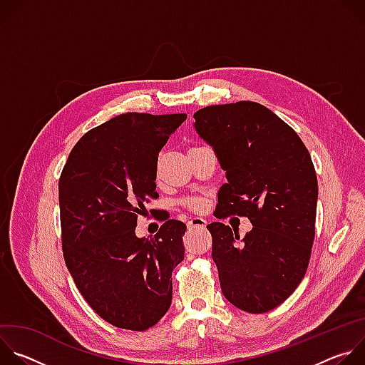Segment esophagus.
Instances as JSON below:
<instances>
[{"instance_id": "1", "label": "esophagus", "mask_w": 365, "mask_h": 365, "mask_svg": "<svg viewBox=\"0 0 365 365\" xmlns=\"http://www.w3.org/2000/svg\"><path fill=\"white\" fill-rule=\"evenodd\" d=\"M206 225V221L203 218H199V217H192L189 221H187V228L189 231L190 230H197V228H205Z\"/></svg>"}]
</instances>
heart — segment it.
<instances>
[{"label": "heart", "mask_w": 365, "mask_h": 365, "mask_svg": "<svg viewBox=\"0 0 365 365\" xmlns=\"http://www.w3.org/2000/svg\"><path fill=\"white\" fill-rule=\"evenodd\" d=\"M185 206H187L189 210L192 211H202L203 206H205V200L203 199H199V197H190L187 200H185Z\"/></svg>", "instance_id": "heart-1"}]
</instances>
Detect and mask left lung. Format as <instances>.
<instances>
[{
	"label": "left lung",
	"mask_w": 365,
	"mask_h": 365,
	"mask_svg": "<svg viewBox=\"0 0 365 365\" xmlns=\"http://www.w3.org/2000/svg\"><path fill=\"white\" fill-rule=\"evenodd\" d=\"M193 118L228 180L214 215L252 224L244 238L222 222L206 227L222 293L241 310L264 314L296 290L309 266L318 202L314 163L296 131L262 103L211 106Z\"/></svg>",
	"instance_id": "1"
}]
</instances>
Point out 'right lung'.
Returning a JSON list of instances; mask_svg holds the SVG:
<instances>
[{
    "label": "right lung",
    "mask_w": 365,
    "mask_h": 365,
    "mask_svg": "<svg viewBox=\"0 0 365 365\" xmlns=\"http://www.w3.org/2000/svg\"><path fill=\"white\" fill-rule=\"evenodd\" d=\"M186 118L117 115L82 135L59 179L65 263L88 304L117 328L145 331L172 303L186 225L162 218L153 238H138L135 227L144 202L159 196V151Z\"/></svg>",
    "instance_id": "add662e5"
}]
</instances>
